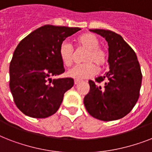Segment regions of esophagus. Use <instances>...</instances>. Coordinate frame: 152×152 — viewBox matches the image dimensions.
<instances>
[{
    "mask_svg": "<svg viewBox=\"0 0 152 152\" xmlns=\"http://www.w3.org/2000/svg\"><path fill=\"white\" fill-rule=\"evenodd\" d=\"M80 83V80H75L74 81V84H75V85H77V84H78V83Z\"/></svg>",
    "mask_w": 152,
    "mask_h": 152,
    "instance_id": "obj_1",
    "label": "esophagus"
}]
</instances>
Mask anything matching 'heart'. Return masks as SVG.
I'll return each mask as SVG.
<instances>
[{
	"label": "heart",
	"mask_w": 152,
	"mask_h": 152,
	"mask_svg": "<svg viewBox=\"0 0 152 152\" xmlns=\"http://www.w3.org/2000/svg\"><path fill=\"white\" fill-rule=\"evenodd\" d=\"M100 42L91 33L82 34L77 39V48L86 50L83 55V64H77L67 72V76L76 80H81L95 76L99 69L103 68L107 61V53L99 46ZM59 56L64 66H70L74 58L73 46L69 41L62 42L59 47Z\"/></svg>",
	"instance_id": "obj_1"
}]
</instances>
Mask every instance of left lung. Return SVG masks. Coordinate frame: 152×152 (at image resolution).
I'll return each mask as SVG.
<instances>
[{"instance_id":"1","label":"left lung","mask_w":152,"mask_h":152,"mask_svg":"<svg viewBox=\"0 0 152 152\" xmlns=\"http://www.w3.org/2000/svg\"><path fill=\"white\" fill-rule=\"evenodd\" d=\"M108 42L110 71L89 80L90 91L83 103L91 115L109 121L124 118L137 103L141 87L142 74L134 50L120 34L109 30L90 29ZM103 82L102 86L99 83Z\"/></svg>"}]
</instances>
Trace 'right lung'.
Masks as SVG:
<instances>
[{"mask_svg": "<svg viewBox=\"0 0 152 152\" xmlns=\"http://www.w3.org/2000/svg\"><path fill=\"white\" fill-rule=\"evenodd\" d=\"M80 30L45 25L18 44L9 66V87L15 105L25 115L48 118L59 109L74 80L51 77L64 72L58 52L61 44Z\"/></svg>", "mask_w": 152, "mask_h": 152, "instance_id": "add662e5", "label": "right lung"}]
</instances>
